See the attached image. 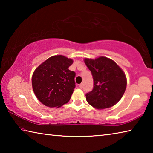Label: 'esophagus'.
Wrapping results in <instances>:
<instances>
[{
    "instance_id": "esophagus-1",
    "label": "esophagus",
    "mask_w": 153,
    "mask_h": 153,
    "mask_svg": "<svg viewBox=\"0 0 153 153\" xmlns=\"http://www.w3.org/2000/svg\"><path fill=\"white\" fill-rule=\"evenodd\" d=\"M79 87L80 88H82V87H83V84H80L79 85Z\"/></svg>"
}]
</instances>
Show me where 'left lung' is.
I'll use <instances>...</instances> for the list:
<instances>
[{
	"mask_svg": "<svg viewBox=\"0 0 153 153\" xmlns=\"http://www.w3.org/2000/svg\"><path fill=\"white\" fill-rule=\"evenodd\" d=\"M84 63L94 80L93 89L86 94L87 102L97 109L113 107L120 101L126 88L127 80L122 69L105 56L85 59Z\"/></svg>",
	"mask_w": 153,
	"mask_h": 153,
	"instance_id": "left-lung-1",
	"label": "left lung"
}]
</instances>
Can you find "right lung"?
I'll list each match as a JSON object with an SVG mask.
<instances>
[{"label": "right lung", "instance_id": "1", "mask_svg": "<svg viewBox=\"0 0 153 153\" xmlns=\"http://www.w3.org/2000/svg\"><path fill=\"white\" fill-rule=\"evenodd\" d=\"M73 62L63 55H56L36 69L32 76V88L43 105L59 107L70 100L76 87V73L69 69Z\"/></svg>", "mask_w": 153, "mask_h": 153}]
</instances>
